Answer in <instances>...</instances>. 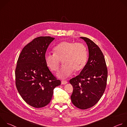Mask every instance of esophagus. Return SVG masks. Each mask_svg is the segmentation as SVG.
Instances as JSON below:
<instances>
[{
	"label": "esophagus",
	"instance_id": "1",
	"mask_svg": "<svg viewBox=\"0 0 127 127\" xmlns=\"http://www.w3.org/2000/svg\"><path fill=\"white\" fill-rule=\"evenodd\" d=\"M67 83V81L66 80H62L61 81V84H66Z\"/></svg>",
	"mask_w": 127,
	"mask_h": 127
}]
</instances>
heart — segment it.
Listing matches in <instances>:
<instances>
[{
	"mask_svg": "<svg viewBox=\"0 0 127 127\" xmlns=\"http://www.w3.org/2000/svg\"><path fill=\"white\" fill-rule=\"evenodd\" d=\"M53 51V55H45V61L52 71H57L60 61H62L63 66L56 74L59 78L65 79L71 76L74 71H80L86 64L87 50L83 44L65 41L57 45Z\"/></svg>",
	"mask_w": 127,
	"mask_h": 127,
	"instance_id": "obj_1",
	"label": "heart"
}]
</instances>
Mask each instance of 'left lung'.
Segmentation results:
<instances>
[{"mask_svg": "<svg viewBox=\"0 0 127 127\" xmlns=\"http://www.w3.org/2000/svg\"><path fill=\"white\" fill-rule=\"evenodd\" d=\"M88 49V61L80 74L70 80L73 87L71 101L82 110L92 107L102 96L106 87L107 70L103 54L92 40L80 37Z\"/></svg>", "mask_w": 127, "mask_h": 127, "instance_id": "left-lung-1", "label": "left lung"}]
</instances>
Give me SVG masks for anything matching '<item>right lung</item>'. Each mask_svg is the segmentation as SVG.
<instances>
[{
    "label": "right lung",
    "instance_id": "obj_1",
    "mask_svg": "<svg viewBox=\"0 0 127 127\" xmlns=\"http://www.w3.org/2000/svg\"><path fill=\"white\" fill-rule=\"evenodd\" d=\"M54 39L49 36L33 39L23 48L17 62L15 74L17 91L34 107L47 105L52 99L54 89L61 84L45 61L46 52Z\"/></svg>",
    "mask_w": 127,
    "mask_h": 127
}]
</instances>
